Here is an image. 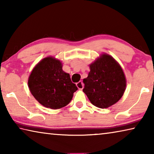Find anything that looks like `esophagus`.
I'll return each mask as SVG.
<instances>
[{
  "label": "esophagus",
  "instance_id": "34e87169",
  "mask_svg": "<svg viewBox=\"0 0 154 154\" xmlns=\"http://www.w3.org/2000/svg\"><path fill=\"white\" fill-rule=\"evenodd\" d=\"M77 87L79 88V90H82L83 89V83H82V82H77Z\"/></svg>",
  "mask_w": 154,
  "mask_h": 154
}]
</instances>
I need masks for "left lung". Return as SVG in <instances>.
Listing matches in <instances>:
<instances>
[{
  "label": "left lung",
  "mask_w": 154,
  "mask_h": 154,
  "mask_svg": "<svg viewBox=\"0 0 154 154\" xmlns=\"http://www.w3.org/2000/svg\"><path fill=\"white\" fill-rule=\"evenodd\" d=\"M90 68L88 77L83 81V92L98 108L106 109L114 105L126 90V78L122 67L111 56L103 54Z\"/></svg>",
  "instance_id": "1"
}]
</instances>
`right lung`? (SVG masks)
I'll return each instance as SVG.
<instances>
[{
	"instance_id": "add662e5",
	"label": "right lung",
	"mask_w": 154,
	"mask_h": 154,
	"mask_svg": "<svg viewBox=\"0 0 154 154\" xmlns=\"http://www.w3.org/2000/svg\"><path fill=\"white\" fill-rule=\"evenodd\" d=\"M58 60L48 57L36 65L28 79V88L36 100L47 108L64 107L72 100L77 87L62 71Z\"/></svg>"
}]
</instances>
